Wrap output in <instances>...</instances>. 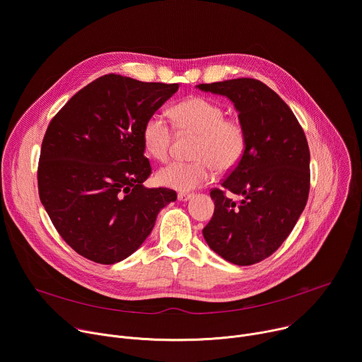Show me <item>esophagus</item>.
<instances>
[{
    "mask_svg": "<svg viewBox=\"0 0 362 362\" xmlns=\"http://www.w3.org/2000/svg\"><path fill=\"white\" fill-rule=\"evenodd\" d=\"M192 197H193L192 193H186V192H179V193H177V199H179L180 202H186V200H189V199H192Z\"/></svg>",
    "mask_w": 362,
    "mask_h": 362,
    "instance_id": "esophagus-1",
    "label": "esophagus"
}]
</instances>
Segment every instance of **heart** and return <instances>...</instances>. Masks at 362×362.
I'll return each instance as SVG.
<instances>
[{"instance_id":"obj_1","label":"heart","mask_w":362,"mask_h":362,"mask_svg":"<svg viewBox=\"0 0 362 362\" xmlns=\"http://www.w3.org/2000/svg\"><path fill=\"white\" fill-rule=\"evenodd\" d=\"M173 120L183 133L199 134L193 158L194 162H173L158 172L162 186L189 192L214 180L219 172L233 170L246 150V132L233 117H225L219 103L202 95H193L173 109ZM143 141L154 159L165 162L170 158L175 130L160 115H151L143 127Z\"/></svg>"}]
</instances>
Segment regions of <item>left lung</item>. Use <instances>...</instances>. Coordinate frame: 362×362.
I'll use <instances>...</instances> for the list:
<instances>
[{"instance_id": "left-lung-1", "label": "left lung", "mask_w": 362, "mask_h": 362, "mask_svg": "<svg viewBox=\"0 0 362 362\" xmlns=\"http://www.w3.org/2000/svg\"><path fill=\"white\" fill-rule=\"evenodd\" d=\"M226 95L246 132L240 163L212 189L215 212L203 228L209 247L228 262L246 267L267 259L288 238L309 193V147L286 103L255 78L196 86ZM241 196L235 202L226 196Z\"/></svg>"}]
</instances>
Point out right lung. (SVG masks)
<instances>
[{
  "label": "right lung",
  "instance_id": "add662e5",
  "mask_svg": "<svg viewBox=\"0 0 362 362\" xmlns=\"http://www.w3.org/2000/svg\"><path fill=\"white\" fill-rule=\"evenodd\" d=\"M179 84L106 74L76 93L49 122L38 193L60 236L87 259L112 265L137 250L177 194L144 187L151 166L143 127Z\"/></svg>",
  "mask_w": 362,
  "mask_h": 362
}]
</instances>
